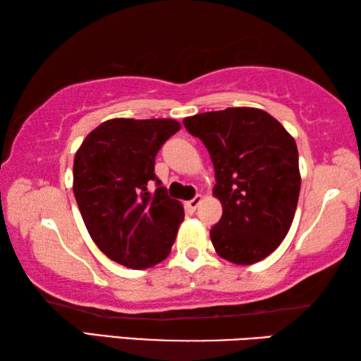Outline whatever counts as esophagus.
Instances as JSON below:
<instances>
[{"label": "esophagus", "instance_id": "obj_1", "mask_svg": "<svg viewBox=\"0 0 361 361\" xmlns=\"http://www.w3.org/2000/svg\"><path fill=\"white\" fill-rule=\"evenodd\" d=\"M200 202H202V195H195L194 199L188 200V202H186L185 205H186V209H188L189 212H194L195 209H197Z\"/></svg>", "mask_w": 361, "mask_h": 361}]
</instances>
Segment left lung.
Returning <instances> with one entry per match:
<instances>
[{
    "label": "left lung",
    "instance_id": "8db88e82",
    "mask_svg": "<svg viewBox=\"0 0 361 361\" xmlns=\"http://www.w3.org/2000/svg\"><path fill=\"white\" fill-rule=\"evenodd\" d=\"M183 124L202 140L215 169L213 194L223 205L210 231L216 253L243 266L264 259L295 218L301 189L295 138L256 108L195 114Z\"/></svg>",
    "mask_w": 361,
    "mask_h": 361
}]
</instances>
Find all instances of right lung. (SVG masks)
<instances>
[{
    "label": "right lung",
    "instance_id": "1",
    "mask_svg": "<svg viewBox=\"0 0 361 361\" xmlns=\"http://www.w3.org/2000/svg\"><path fill=\"white\" fill-rule=\"evenodd\" d=\"M180 129L173 119H109L76 151L73 191L84 224L97 247L122 266L151 267L172 250L185 210L156 176L154 159Z\"/></svg>",
    "mask_w": 361,
    "mask_h": 361
}]
</instances>
